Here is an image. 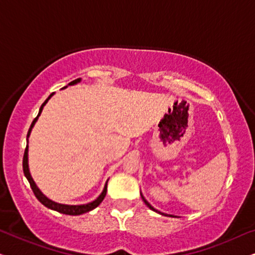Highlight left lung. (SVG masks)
Segmentation results:
<instances>
[{
	"mask_svg": "<svg viewBox=\"0 0 255 255\" xmlns=\"http://www.w3.org/2000/svg\"><path fill=\"white\" fill-rule=\"evenodd\" d=\"M142 199H143V201H144V203H145L146 204V206L147 207H149V208L150 209H152L153 210V212H157V213H159L158 212V210H156L155 208H153V207H151V204H149V202H147V201L145 200V199H144V197H143V195H142ZM159 214H162V213H159ZM163 215H166V214H163ZM166 216H168V215H166ZM169 216H171V215H169Z\"/></svg>",
	"mask_w": 255,
	"mask_h": 255,
	"instance_id": "left-lung-1",
	"label": "left lung"
}]
</instances>
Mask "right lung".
Segmentation results:
<instances>
[{"mask_svg": "<svg viewBox=\"0 0 255 255\" xmlns=\"http://www.w3.org/2000/svg\"><path fill=\"white\" fill-rule=\"evenodd\" d=\"M79 81H80V79H75V80H73V81H71V83L68 84V85H74V84L79 83ZM52 96H53V93L51 94V96L48 97V99L51 98ZM48 99H46V100H45V103H43L42 105H41L40 111H39V115H37L36 117L34 118V121H33V123H31V125H30L29 130H28L27 138L29 137L30 131H31V128H33V127H34V124H35V122L37 121V118H39L40 113L42 112L43 106L46 105V103L48 102ZM22 166H23V172H24V176H26L27 180H28V182H29L31 190H33V193H34V195H35L36 199L39 200L40 202L43 204V206L47 207V208L55 210V212L61 213V214H66V215H81V214H84V213L91 212V210L94 209V208H97V207H98L99 204L103 202L104 197H105V195H106V191H108V184H105V187H104L103 193L99 195L98 199L94 200L93 202H91V203H87V204H81V206H68V204H60V203L53 202V201H51L49 199H47V197L45 196V195H43L42 193H41V191L39 190V188L36 187V184L34 183L33 178H31V176H30V174H29V169H28V145L26 146V149H24V155H23V161H22Z\"/></svg>", "mask_w": 255, "mask_h": 255, "instance_id": "1", "label": "right lung"}]
</instances>
